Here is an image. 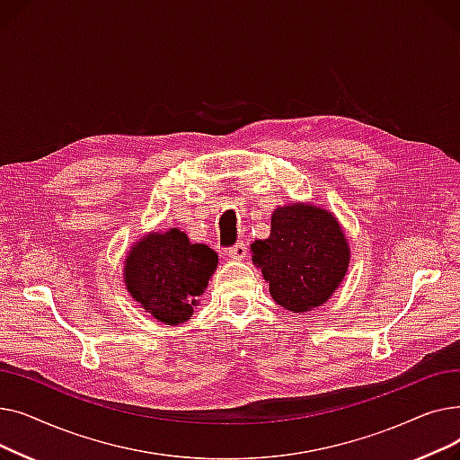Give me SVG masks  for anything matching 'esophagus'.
Wrapping results in <instances>:
<instances>
[{
  "label": "esophagus",
  "instance_id": "obj_1",
  "mask_svg": "<svg viewBox=\"0 0 460 460\" xmlns=\"http://www.w3.org/2000/svg\"><path fill=\"white\" fill-rule=\"evenodd\" d=\"M227 253H229V257H231V259L240 261V259H244V257L248 255V248H246V244H244V243H238V244L231 246Z\"/></svg>",
  "mask_w": 460,
  "mask_h": 460
}]
</instances>
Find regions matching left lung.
Instances as JSON below:
<instances>
[{
    "instance_id": "8db88e82",
    "label": "left lung",
    "mask_w": 460,
    "mask_h": 460,
    "mask_svg": "<svg viewBox=\"0 0 460 460\" xmlns=\"http://www.w3.org/2000/svg\"><path fill=\"white\" fill-rule=\"evenodd\" d=\"M252 253L274 302L293 313L323 305L343 281L350 259L333 214L302 203L276 208L270 236L255 240Z\"/></svg>"
}]
</instances>
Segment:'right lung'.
<instances>
[{"label": "right lung", "instance_id": "1", "mask_svg": "<svg viewBox=\"0 0 460 460\" xmlns=\"http://www.w3.org/2000/svg\"><path fill=\"white\" fill-rule=\"evenodd\" d=\"M217 253L190 244L179 229L141 238L127 257L125 281L132 298L165 324L190 319L216 270Z\"/></svg>", "mask_w": 460, "mask_h": 460}]
</instances>
